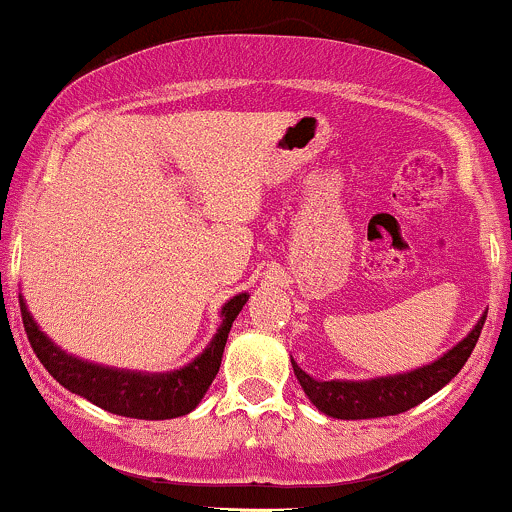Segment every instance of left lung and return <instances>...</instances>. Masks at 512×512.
<instances>
[{"label":"left lung","instance_id":"obj_1","mask_svg":"<svg viewBox=\"0 0 512 512\" xmlns=\"http://www.w3.org/2000/svg\"><path fill=\"white\" fill-rule=\"evenodd\" d=\"M486 324V314L476 321V326L461 338L454 348L439 355L432 363L414 368L410 373L383 375L370 380H314L309 373L299 368L292 358L294 375H297L301 390L319 412L333 419H375L390 417L417 407L434 392H439L449 380L459 375L464 363L476 348L481 328Z\"/></svg>","mask_w":512,"mask_h":512}]
</instances>
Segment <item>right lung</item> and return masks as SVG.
Instances as JSON below:
<instances>
[{"label":"right lung","mask_w":512,"mask_h":512,"mask_svg":"<svg viewBox=\"0 0 512 512\" xmlns=\"http://www.w3.org/2000/svg\"><path fill=\"white\" fill-rule=\"evenodd\" d=\"M247 299H250V294L242 292L225 301L223 309H220L223 324L218 326L206 351L196 355L184 368L169 370V373H142V370L88 363V360L75 358L73 353L58 348L41 331L24 297L19 294L21 321H24L26 336H29L31 348H34L43 368L66 390L85 397L102 410L134 419H174L196 410L213 378L218 375L230 326L238 319Z\"/></svg>","instance_id":"1"}]
</instances>
